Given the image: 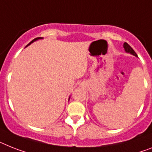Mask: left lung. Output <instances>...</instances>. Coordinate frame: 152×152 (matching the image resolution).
I'll list each match as a JSON object with an SVG mask.
<instances>
[{
	"instance_id": "8db88e82",
	"label": "left lung",
	"mask_w": 152,
	"mask_h": 152,
	"mask_svg": "<svg viewBox=\"0 0 152 152\" xmlns=\"http://www.w3.org/2000/svg\"><path fill=\"white\" fill-rule=\"evenodd\" d=\"M124 50H125V51H126V53H129L134 55V56H137V55L136 53H135L134 50H133V49L130 47V46L128 44V43H126V42H124Z\"/></svg>"
}]
</instances>
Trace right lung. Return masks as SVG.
<instances>
[{"label": "right lung", "mask_w": 152, "mask_h": 152, "mask_svg": "<svg viewBox=\"0 0 152 152\" xmlns=\"http://www.w3.org/2000/svg\"><path fill=\"white\" fill-rule=\"evenodd\" d=\"M42 39V37H38V38H36V39H33V40H32V41H31V42H30L29 43H28V44L27 45V46H29V45L31 44V43H32V42H35V41H36V40H38V39ZM69 99H70V98H69Z\"/></svg>", "instance_id": "1"}]
</instances>
